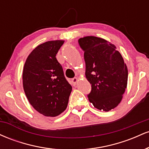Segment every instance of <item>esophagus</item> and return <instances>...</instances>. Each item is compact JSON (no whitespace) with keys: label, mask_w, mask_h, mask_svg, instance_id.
Masks as SVG:
<instances>
[{"label":"esophagus","mask_w":149,"mask_h":149,"mask_svg":"<svg viewBox=\"0 0 149 149\" xmlns=\"http://www.w3.org/2000/svg\"><path fill=\"white\" fill-rule=\"evenodd\" d=\"M78 78H72V79H71V83H72V84L73 85H76V83H77V82H78Z\"/></svg>","instance_id":"34e87169"}]
</instances>
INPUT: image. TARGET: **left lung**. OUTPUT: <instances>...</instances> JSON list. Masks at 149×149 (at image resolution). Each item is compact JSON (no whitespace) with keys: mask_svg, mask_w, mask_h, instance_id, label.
Masks as SVG:
<instances>
[{"mask_svg":"<svg viewBox=\"0 0 149 149\" xmlns=\"http://www.w3.org/2000/svg\"><path fill=\"white\" fill-rule=\"evenodd\" d=\"M84 51L85 76L92 85L88 100L99 110L109 111L121 102L127 88L128 71L116 47L95 36L78 40Z\"/></svg>","mask_w":149,"mask_h":149,"instance_id":"obj_1","label":"left lung"}]
</instances>
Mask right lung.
I'll list each match as a JSON object with an SVG mask.
<instances>
[{"mask_svg": "<svg viewBox=\"0 0 149 149\" xmlns=\"http://www.w3.org/2000/svg\"><path fill=\"white\" fill-rule=\"evenodd\" d=\"M64 42L51 40L38 45L24 66L22 80L26 96L38 112L48 117L64 111L72 90L56 58Z\"/></svg>", "mask_w": 149, "mask_h": 149, "instance_id": "right-lung-1", "label": "right lung"}]
</instances>
